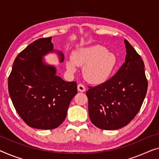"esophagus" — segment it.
<instances>
[{"instance_id": "esophagus-1", "label": "esophagus", "mask_w": 159, "mask_h": 159, "mask_svg": "<svg viewBox=\"0 0 159 159\" xmlns=\"http://www.w3.org/2000/svg\"><path fill=\"white\" fill-rule=\"evenodd\" d=\"M78 91L80 92H84L85 91H86V87L84 86V85L79 84V85H78Z\"/></svg>"}]
</instances>
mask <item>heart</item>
<instances>
[{"label": "heart", "mask_w": 159, "mask_h": 159, "mask_svg": "<svg viewBox=\"0 0 159 159\" xmlns=\"http://www.w3.org/2000/svg\"><path fill=\"white\" fill-rule=\"evenodd\" d=\"M114 53L102 46L79 48L73 52L72 59L66 62V68L70 73L76 70V66H84L83 73L88 81L94 84H102L108 79L116 66Z\"/></svg>", "instance_id": "heart-1"}]
</instances>
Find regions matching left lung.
Here are the masks:
<instances>
[{
    "label": "left lung",
    "mask_w": 159,
    "mask_h": 159,
    "mask_svg": "<svg viewBox=\"0 0 159 159\" xmlns=\"http://www.w3.org/2000/svg\"><path fill=\"white\" fill-rule=\"evenodd\" d=\"M125 63L116 73L86 91L92 124L103 130H116L134 119L148 89L143 61L127 40Z\"/></svg>",
    "instance_id": "1"
}]
</instances>
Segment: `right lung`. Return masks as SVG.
I'll return each mask as SVG.
<instances>
[{"mask_svg":"<svg viewBox=\"0 0 159 159\" xmlns=\"http://www.w3.org/2000/svg\"><path fill=\"white\" fill-rule=\"evenodd\" d=\"M51 39H39L23 50L8 77L9 95L16 111L28 125L38 129L58 127L77 93L76 82L63 80L56 75L53 66L43 61V57L54 51ZM57 53L63 62V54Z\"/></svg>","mask_w":159,"mask_h":159,"instance_id":"obj_1","label":"right lung"}]
</instances>
